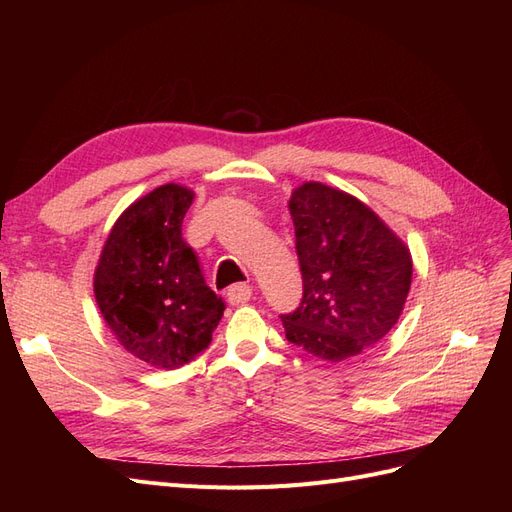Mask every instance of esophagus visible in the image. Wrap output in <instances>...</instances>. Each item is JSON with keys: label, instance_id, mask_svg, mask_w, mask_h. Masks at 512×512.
I'll return each mask as SVG.
<instances>
[{"label": "esophagus", "instance_id": "esophagus-1", "mask_svg": "<svg viewBox=\"0 0 512 512\" xmlns=\"http://www.w3.org/2000/svg\"><path fill=\"white\" fill-rule=\"evenodd\" d=\"M226 297H228V301H230L232 305L247 303V301L252 299V286H250V284H235V286H230L228 292H226Z\"/></svg>", "mask_w": 512, "mask_h": 512}]
</instances>
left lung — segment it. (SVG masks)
<instances>
[{
  "mask_svg": "<svg viewBox=\"0 0 512 512\" xmlns=\"http://www.w3.org/2000/svg\"><path fill=\"white\" fill-rule=\"evenodd\" d=\"M303 275L286 339L322 361L361 354L389 333L412 284L406 243L359 198L309 181L288 200Z\"/></svg>",
  "mask_w": 512,
  "mask_h": 512,
  "instance_id": "8db88e82",
  "label": "left lung"
}]
</instances>
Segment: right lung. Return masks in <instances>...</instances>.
<instances>
[{"mask_svg": "<svg viewBox=\"0 0 512 512\" xmlns=\"http://www.w3.org/2000/svg\"><path fill=\"white\" fill-rule=\"evenodd\" d=\"M192 200L194 192L177 183L138 198L119 215L94 275L108 329L158 369H177L203 352L226 309L181 235Z\"/></svg>", "mask_w": 512, "mask_h": 512, "instance_id": "right-lung-1", "label": "right lung"}]
</instances>
